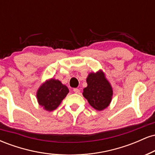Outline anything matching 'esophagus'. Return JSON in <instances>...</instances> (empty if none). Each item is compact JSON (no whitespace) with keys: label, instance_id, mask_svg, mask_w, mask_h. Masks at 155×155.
<instances>
[{"label":"esophagus","instance_id":"34e87169","mask_svg":"<svg viewBox=\"0 0 155 155\" xmlns=\"http://www.w3.org/2000/svg\"><path fill=\"white\" fill-rule=\"evenodd\" d=\"M74 92H75V93H77V94H80V90L78 88H74Z\"/></svg>","mask_w":155,"mask_h":155}]
</instances>
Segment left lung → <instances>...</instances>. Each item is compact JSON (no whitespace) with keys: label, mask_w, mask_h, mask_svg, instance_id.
Returning a JSON list of instances; mask_svg holds the SVG:
<instances>
[{"label":"left lung","mask_w":155,"mask_h":155,"mask_svg":"<svg viewBox=\"0 0 155 155\" xmlns=\"http://www.w3.org/2000/svg\"><path fill=\"white\" fill-rule=\"evenodd\" d=\"M86 81L87 86L84 88L83 96L92 108L97 111H103L111 102L113 89L111 84L102 70L90 73Z\"/></svg>","instance_id":"left-lung-1"}]
</instances>
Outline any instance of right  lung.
Segmentation results:
<instances>
[{
  "label": "right lung",
  "instance_id": "add662e5",
  "mask_svg": "<svg viewBox=\"0 0 155 155\" xmlns=\"http://www.w3.org/2000/svg\"><path fill=\"white\" fill-rule=\"evenodd\" d=\"M69 92L68 88L58 79L46 80L36 92L37 101L44 110L51 111L56 109Z\"/></svg>",
  "mask_w": 155,
  "mask_h": 155
}]
</instances>
